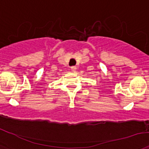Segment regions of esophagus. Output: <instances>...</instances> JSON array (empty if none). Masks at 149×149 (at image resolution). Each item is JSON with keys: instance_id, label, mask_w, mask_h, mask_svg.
<instances>
[{"instance_id": "obj_1", "label": "esophagus", "mask_w": 149, "mask_h": 149, "mask_svg": "<svg viewBox=\"0 0 149 149\" xmlns=\"http://www.w3.org/2000/svg\"><path fill=\"white\" fill-rule=\"evenodd\" d=\"M71 70L72 72H75L77 70V67H74V66H73V67H71Z\"/></svg>"}]
</instances>
